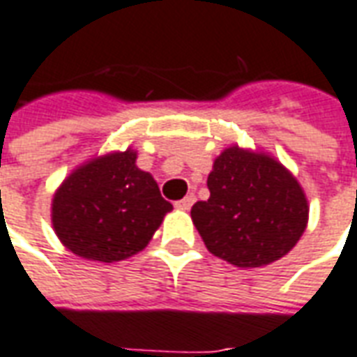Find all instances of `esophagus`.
<instances>
[{
  "mask_svg": "<svg viewBox=\"0 0 357 357\" xmlns=\"http://www.w3.org/2000/svg\"><path fill=\"white\" fill-rule=\"evenodd\" d=\"M193 203H195V195H187L176 203V208H179V211H189L193 206Z\"/></svg>",
  "mask_w": 357,
  "mask_h": 357,
  "instance_id": "esophagus-1",
  "label": "esophagus"
}]
</instances>
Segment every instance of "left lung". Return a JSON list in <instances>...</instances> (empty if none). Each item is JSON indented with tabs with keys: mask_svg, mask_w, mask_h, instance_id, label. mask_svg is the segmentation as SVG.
Instances as JSON below:
<instances>
[{
	"mask_svg": "<svg viewBox=\"0 0 357 357\" xmlns=\"http://www.w3.org/2000/svg\"><path fill=\"white\" fill-rule=\"evenodd\" d=\"M206 185L211 197L193 204L191 218L206 249L230 265H271L305 231V193L268 154L228 146L214 160Z\"/></svg>",
	"mask_w": 357,
	"mask_h": 357,
	"instance_id": "left-lung-1",
	"label": "left lung"
}]
</instances>
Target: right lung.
Returning a JSON list of instances; mask_svg holds the SVG:
<instances>
[{
  "instance_id": "add662e5",
  "label": "right lung",
  "mask_w": 357,
  "mask_h": 357,
  "mask_svg": "<svg viewBox=\"0 0 357 357\" xmlns=\"http://www.w3.org/2000/svg\"><path fill=\"white\" fill-rule=\"evenodd\" d=\"M137 153H109L84 162L57 187L52 224L75 255L116 263L143 251L172 211Z\"/></svg>"
}]
</instances>
